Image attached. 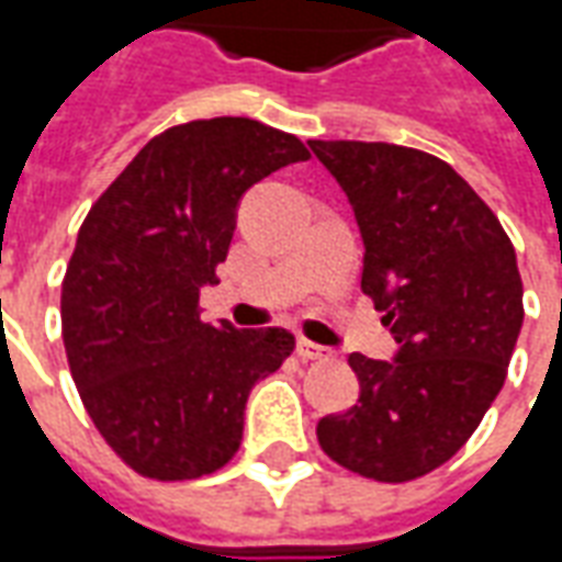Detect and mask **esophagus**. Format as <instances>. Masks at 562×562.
Wrapping results in <instances>:
<instances>
[{"label":"esophagus","instance_id":"1","mask_svg":"<svg viewBox=\"0 0 562 562\" xmlns=\"http://www.w3.org/2000/svg\"><path fill=\"white\" fill-rule=\"evenodd\" d=\"M297 358H304V361H328L330 349L316 346V342L310 340H297Z\"/></svg>","mask_w":562,"mask_h":562}]
</instances>
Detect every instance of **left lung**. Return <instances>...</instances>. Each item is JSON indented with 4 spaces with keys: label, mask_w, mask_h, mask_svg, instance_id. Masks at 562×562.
<instances>
[{
    "label": "left lung",
    "mask_w": 562,
    "mask_h": 562,
    "mask_svg": "<svg viewBox=\"0 0 562 562\" xmlns=\"http://www.w3.org/2000/svg\"><path fill=\"white\" fill-rule=\"evenodd\" d=\"M364 240L361 289L397 342L391 361L349 355L358 403L325 415L318 446L346 470L409 482L458 451L506 382L524 325L515 246L491 207L430 153L310 140Z\"/></svg>",
    "instance_id": "left-lung-1"
}]
</instances>
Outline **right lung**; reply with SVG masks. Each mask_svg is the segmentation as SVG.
<instances>
[{
    "instance_id": "right-lung-1",
    "label": "right lung",
    "mask_w": 562,
    "mask_h": 562,
    "mask_svg": "<svg viewBox=\"0 0 562 562\" xmlns=\"http://www.w3.org/2000/svg\"><path fill=\"white\" fill-rule=\"evenodd\" d=\"M310 153L249 116L161 132L83 220L63 282L68 367L92 424L128 467L186 482L225 467L249 391L292 355L285 328L201 322L249 186Z\"/></svg>"
}]
</instances>
